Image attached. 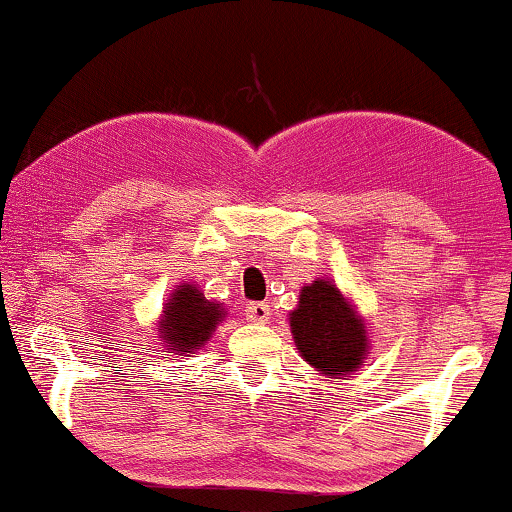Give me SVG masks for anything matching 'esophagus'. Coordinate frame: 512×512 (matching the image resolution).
Returning a JSON list of instances; mask_svg holds the SVG:
<instances>
[{
	"label": "esophagus",
	"mask_w": 512,
	"mask_h": 512,
	"mask_svg": "<svg viewBox=\"0 0 512 512\" xmlns=\"http://www.w3.org/2000/svg\"><path fill=\"white\" fill-rule=\"evenodd\" d=\"M269 313L272 310H269L267 303H248V308H245V317L252 325H264L269 320Z\"/></svg>",
	"instance_id": "1"
}]
</instances>
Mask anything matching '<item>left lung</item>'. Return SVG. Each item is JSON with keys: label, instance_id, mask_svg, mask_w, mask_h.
Here are the masks:
<instances>
[{"label": "left lung", "instance_id": "left-lung-1", "mask_svg": "<svg viewBox=\"0 0 512 512\" xmlns=\"http://www.w3.org/2000/svg\"><path fill=\"white\" fill-rule=\"evenodd\" d=\"M293 342L310 366L330 378H349L363 366L368 337L361 315L327 279L303 286L291 317Z\"/></svg>", "mask_w": 512, "mask_h": 512}]
</instances>
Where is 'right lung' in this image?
<instances>
[{"label": "right lung", "instance_id": "right-lung-1", "mask_svg": "<svg viewBox=\"0 0 512 512\" xmlns=\"http://www.w3.org/2000/svg\"><path fill=\"white\" fill-rule=\"evenodd\" d=\"M226 317L221 303L207 301L195 284H182L170 293L163 305L161 339L168 346V354H192L209 342L211 332Z\"/></svg>", "mask_w": 512, "mask_h": 512}]
</instances>
